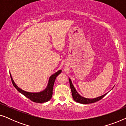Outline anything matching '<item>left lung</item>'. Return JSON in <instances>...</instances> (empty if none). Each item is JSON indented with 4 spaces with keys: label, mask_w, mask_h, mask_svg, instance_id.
<instances>
[{
    "label": "left lung",
    "mask_w": 126,
    "mask_h": 126,
    "mask_svg": "<svg viewBox=\"0 0 126 126\" xmlns=\"http://www.w3.org/2000/svg\"><path fill=\"white\" fill-rule=\"evenodd\" d=\"M69 83H70V89H71L72 94V97H73V99L75 101H76L77 103H81V104H90V103H93L94 102H96V101L100 100L102 98L105 96L107 94H103L102 96H99V97L94 98V99H88V98H85L84 97L78 94V92H77V91L76 90V89L74 87L73 84H72V81L70 79H69Z\"/></svg>",
    "instance_id": "8db88e82"
}]
</instances>
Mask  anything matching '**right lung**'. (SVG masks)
Instances as JSON below:
<instances>
[{
	"label": "right lung",
	"instance_id": "1",
	"mask_svg": "<svg viewBox=\"0 0 126 126\" xmlns=\"http://www.w3.org/2000/svg\"><path fill=\"white\" fill-rule=\"evenodd\" d=\"M62 70H60L56 72L54 74H53L49 77V81H48V84L47 87L44 91H41L39 92H26L22 90L20 88H19L16 84L15 83L14 81L13 80L12 76L10 74V77H11L12 82H13V85L14 87L18 90L20 93L23 94L24 96L26 97L29 98L31 100L34 101V102L37 103H42L47 102V101H49L51 99V97H52L53 94V85H54V83L56 80V77L57 76L61 73Z\"/></svg>",
	"mask_w": 126,
	"mask_h": 126
}]
</instances>
